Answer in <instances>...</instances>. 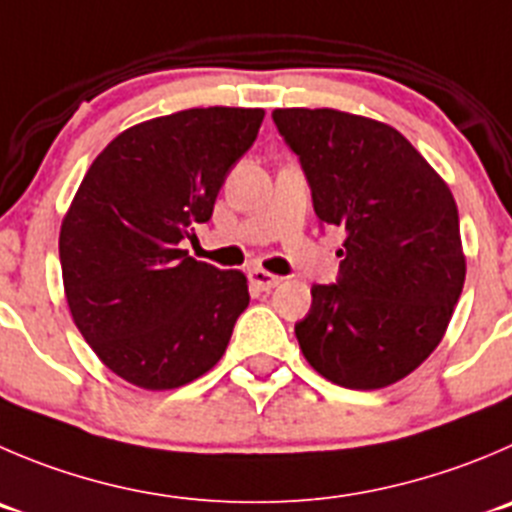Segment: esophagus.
<instances>
[{"label": "esophagus", "instance_id": "1", "mask_svg": "<svg viewBox=\"0 0 512 512\" xmlns=\"http://www.w3.org/2000/svg\"><path fill=\"white\" fill-rule=\"evenodd\" d=\"M248 279H251V284L261 291H271L274 286H279V281H281L279 276H274L271 271H266V269H251L248 271Z\"/></svg>", "mask_w": 512, "mask_h": 512}]
</instances>
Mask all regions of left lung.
<instances>
[{
    "label": "left lung",
    "instance_id": "left-lung-1",
    "mask_svg": "<svg viewBox=\"0 0 512 512\" xmlns=\"http://www.w3.org/2000/svg\"><path fill=\"white\" fill-rule=\"evenodd\" d=\"M314 211L344 231L339 279L311 286L296 324L306 362L347 389L415 372L447 332L465 284L452 191L392 125L334 107H276Z\"/></svg>",
    "mask_w": 512,
    "mask_h": 512
}]
</instances>
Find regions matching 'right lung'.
<instances>
[{
	"label": "right lung",
	"instance_id": "add662e5",
	"mask_svg": "<svg viewBox=\"0 0 512 512\" xmlns=\"http://www.w3.org/2000/svg\"><path fill=\"white\" fill-rule=\"evenodd\" d=\"M261 107H191L123 130L92 160L62 218L60 264L75 326L102 364L148 392L218 364L248 306L241 271L180 248L213 213Z\"/></svg>",
	"mask_w": 512,
	"mask_h": 512
}]
</instances>
